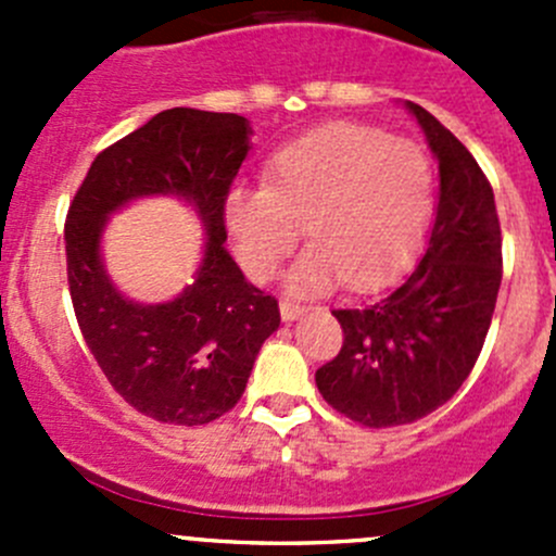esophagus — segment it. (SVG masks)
<instances>
[{
    "label": "esophagus",
    "mask_w": 556,
    "mask_h": 556,
    "mask_svg": "<svg viewBox=\"0 0 556 556\" xmlns=\"http://www.w3.org/2000/svg\"><path fill=\"white\" fill-rule=\"evenodd\" d=\"M306 312V306H301L299 301H290V299H285L282 304H279V314H282V319L285 323H293V319H299L301 314Z\"/></svg>",
    "instance_id": "34e87169"
}]
</instances>
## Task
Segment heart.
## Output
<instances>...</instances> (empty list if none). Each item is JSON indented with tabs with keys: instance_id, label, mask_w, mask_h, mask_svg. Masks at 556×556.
<instances>
[{
	"instance_id": "1",
	"label": "heart",
	"mask_w": 556,
	"mask_h": 556,
	"mask_svg": "<svg viewBox=\"0 0 556 556\" xmlns=\"http://www.w3.org/2000/svg\"><path fill=\"white\" fill-rule=\"evenodd\" d=\"M435 177L417 142L382 128L336 123L274 153L263 188L226 195L233 252L255 282H268L299 244L288 274L299 295L328 293L341 277L355 288L382 282L428 231Z\"/></svg>"
}]
</instances>
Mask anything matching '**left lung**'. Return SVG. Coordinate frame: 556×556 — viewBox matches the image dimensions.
<instances>
[{
    "label": "left lung",
    "mask_w": 556,
    "mask_h": 556,
    "mask_svg": "<svg viewBox=\"0 0 556 556\" xmlns=\"http://www.w3.org/2000/svg\"><path fill=\"white\" fill-rule=\"evenodd\" d=\"M439 161V206L417 266L387 293L333 309L339 355L317 368L319 395L366 428H392L444 406L473 371L503 279L495 193L463 142L406 102Z\"/></svg>",
    "instance_id": "1"
}]
</instances>
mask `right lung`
Segmentation results:
<instances>
[{"label": "right lung", "mask_w": 556, "mask_h": 556, "mask_svg": "<svg viewBox=\"0 0 556 556\" xmlns=\"http://www.w3.org/2000/svg\"><path fill=\"white\" fill-rule=\"evenodd\" d=\"M250 134L233 112H159L97 155L66 215V277L83 339L123 401L159 422L193 428L231 412L279 328L277 299L247 282L223 247V206ZM150 194L193 205L207 237L194 282L161 305L123 296L101 257L109 215Z\"/></svg>", "instance_id": "add662e5"}]
</instances>
